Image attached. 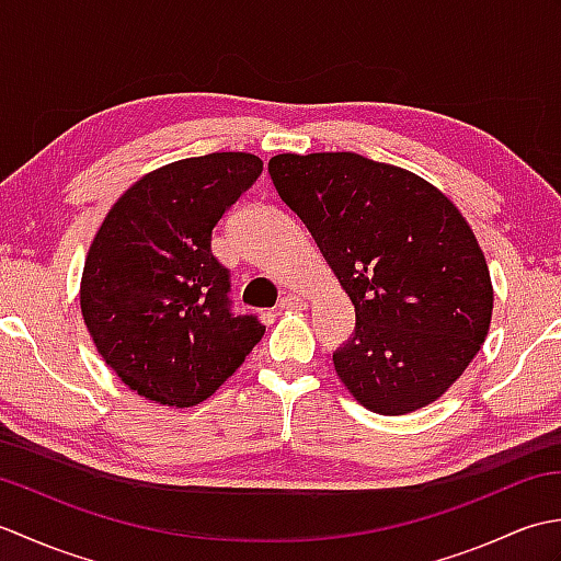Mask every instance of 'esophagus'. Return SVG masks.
I'll list each match as a JSON object with an SVG mask.
<instances>
[{
    "label": "esophagus",
    "mask_w": 561,
    "mask_h": 561,
    "mask_svg": "<svg viewBox=\"0 0 561 561\" xmlns=\"http://www.w3.org/2000/svg\"><path fill=\"white\" fill-rule=\"evenodd\" d=\"M282 311H289V308H306V299L299 294H287L279 299Z\"/></svg>",
    "instance_id": "esophagus-1"
}]
</instances>
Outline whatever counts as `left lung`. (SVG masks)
<instances>
[{"label": "left lung", "instance_id": "obj_1", "mask_svg": "<svg viewBox=\"0 0 561 561\" xmlns=\"http://www.w3.org/2000/svg\"><path fill=\"white\" fill-rule=\"evenodd\" d=\"M267 171L354 304L332 364L376 414H408L456 383L492 320L490 270L456 205L420 175L352 151L279 153Z\"/></svg>", "mask_w": 561, "mask_h": 561}]
</instances>
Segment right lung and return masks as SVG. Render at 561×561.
<instances>
[{"label":"right lung","instance_id":"1","mask_svg":"<svg viewBox=\"0 0 561 561\" xmlns=\"http://www.w3.org/2000/svg\"><path fill=\"white\" fill-rule=\"evenodd\" d=\"M262 173L253 153L183 159L141 178L93 238L81 316L99 354L137 396L169 408L207 400L265 335L233 313L231 272L211 231Z\"/></svg>","mask_w":561,"mask_h":561}]
</instances>
